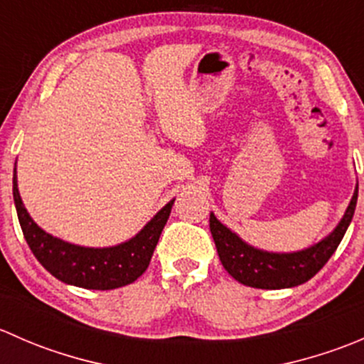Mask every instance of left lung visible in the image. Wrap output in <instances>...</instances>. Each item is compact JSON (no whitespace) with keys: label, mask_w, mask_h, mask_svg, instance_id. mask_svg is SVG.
<instances>
[{"label":"left lung","mask_w":364,"mask_h":364,"mask_svg":"<svg viewBox=\"0 0 364 364\" xmlns=\"http://www.w3.org/2000/svg\"><path fill=\"white\" fill-rule=\"evenodd\" d=\"M355 203H358V188L352 196L343 218L329 236L314 247L292 253L264 252L245 243L236 232L216 220L213 213L209 215V230L223 267L240 284L255 289H271V291L289 289L304 284L324 267L350 225Z\"/></svg>","instance_id":"left-lung-1"}]
</instances>
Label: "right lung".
I'll return each mask as SVG.
<instances>
[{
    "label": "right lung",
    "mask_w": 364,
    "mask_h": 364,
    "mask_svg": "<svg viewBox=\"0 0 364 364\" xmlns=\"http://www.w3.org/2000/svg\"><path fill=\"white\" fill-rule=\"evenodd\" d=\"M14 203L26 243L29 245L36 260L53 277L75 287L111 291L132 284L148 269L161 230L171 215L174 199L165 204L132 240L109 248L79 247L50 236L49 232L40 229L26 211L21 199L16 168H14Z\"/></svg>",
    "instance_id": "right-lung-1"
}]
</instances>
